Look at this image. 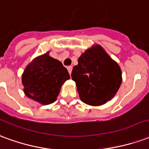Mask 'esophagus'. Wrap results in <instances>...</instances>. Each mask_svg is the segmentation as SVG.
Masks as SVG:
<instances>
[{
    "label": "esophagus",
    "mask_w": 149,
    "mask_h": 149,
    "mask_svg": "<svg viewBox=\"0 0 149 149\" xmlns=\"http://www.w3.org/2000/svg\"><path fill=\"white\" fill-rule=\"evenodd\" d=\"M72 68L73 67H71V66H69V67H67V70H68V72H69V74H71V71H72Z\"/></svg>",
    "instance_id": "34e87169"
}]
</instances>
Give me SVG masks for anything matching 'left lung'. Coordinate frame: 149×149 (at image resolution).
<instances>
[{
    "label": "left lung",
    "instance_id": "8db88e82",
    "mask_svg": "<svg viewBox=\"0 0 149 149\" xmlns=\"http://www.w3.org/2000/svg\"><path fill=\"white\" fill-rule=\"evenodd\" d=\"M78 63L71 77L82 102L98 106L114 97L122 82L121 70L102 47L94 44L86 50Z\"/></svg>",
    "mask_w": 149,
    "mask_h": 149
}]
</instances>
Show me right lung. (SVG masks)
I'll list each match as a JSON object with an SVG mask.
<instances>
[{
    "label": "right lung",
    "mask_w": 149,
    "mask_h": 149,
    "mask_svg": "<svg viewBox=\"0 0 149 149\" xmlns=\"http://www.w3.org/2000/svg\"><path fill=\"white\" fill-rule=\"evenodd\" d=\"M69 79V73L61 62L51 57L47 52L25 67L22 74L24 92L29 98L49 105L56 101L62 85Z\"/></svg>",
    "instance_id": "right-lung-1"
}]
</instances>
